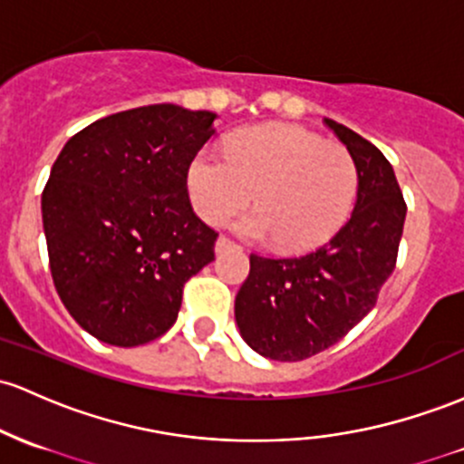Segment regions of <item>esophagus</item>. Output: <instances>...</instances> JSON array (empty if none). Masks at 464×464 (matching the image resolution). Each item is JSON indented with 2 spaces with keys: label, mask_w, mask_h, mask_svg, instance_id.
Segmentation results:
<instances>
[{
  "label": "esophagus",
  "mask_w": 464,
  "mask_h": 464,
  "mask_svg": "<svg viewBox=\"0 0 464 464\" xmlns=\"http://www.w3.org/2000/svg\"><path fill=\"white\" fill-rule=\"evenodd\" d=\"M231 248H240V246H237L236 242H231V240H228V237H224V236L218 237V242H216V253L231 251Z\"/></svg>",
  "instance_id": "34e87169"
}]
</instances>
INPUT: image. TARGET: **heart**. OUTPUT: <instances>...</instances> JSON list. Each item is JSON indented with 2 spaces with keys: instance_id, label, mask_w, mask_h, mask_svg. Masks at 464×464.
I'll return each instance as SVG.
<instances>
[{
  "instance_id": "obj_1",
  "label": "heart",
  "mask_w": 464,
  "mask_h": 464,
  "mask_svg": "<svg viewBox=\"0 0 464 464\" xmlns=\"http://www.w3.org/2000/svg\"><path fill=\"white\" fill-rule=\"evenodd\" d=\"M359 174L343 145L324 142L297 125L246 127L228 139L227 156L198 151L187 191L198 216L224 224L256 202L237 222L253 240H273L288 253L322 246L348 220ZM256 198H252V193Z\"/></svg>"
}]
</instances>
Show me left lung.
I'll use <instances>...</instances> for the list:
<instances>
[{
  "mask_svg": "<svg viewBox=\"0 0 464 464\" xmlns=\"http://www.w3.org/2000/svg\"><path fill=\"white\" fill-rule=\"evenodd\" d=\"M324 123L354 158L359 187L353 216L306 256L253 253L236 297L242 339L273 361H304L343 339L374 308L403 236L407 207L388 158L337 121Z\"/></svg>",
  "mask_w": 464,
  "mask_h": 464,
  "instance_id": "obj_1",
  "label": "left lung"
}]
</instances>
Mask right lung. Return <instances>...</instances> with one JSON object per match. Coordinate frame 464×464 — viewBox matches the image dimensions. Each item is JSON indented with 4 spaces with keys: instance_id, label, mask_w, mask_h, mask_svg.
Instances as JSON below:
<instances>
[{
    "instance_id": "add662e5",
    "label": "right lung",
    "mask_w": 464,
    "mask_h": 464,
    "mask_svg": "<svg viewBox=\"0 0 464 464\" xmlns=\"http://www.w3.org/2000/svg\"><path fill=\"white\" fill-rule=\"evenodd\" d=\"M213 121L174 103L119 111L54 160L42 196L50 273L74 322L103 343L134 348L165 334L187 279L213 262L218 233L187 191Z\"/></svg>"
}]
</instances>
